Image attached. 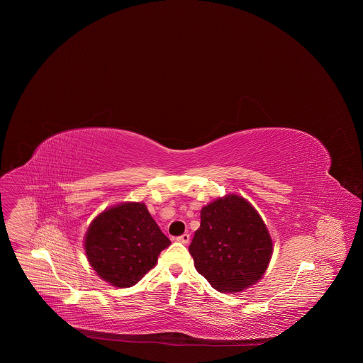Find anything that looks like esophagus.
<instances>
[{
	"label": "esophagus",
	"instance_id": "esophagus-1",
	"mask_svg": "<svg viewBox=\"0 0 363 363\" xmlns=\"http://www.w3.org/2000/svg\"><path fill=\"white\" fill-rule=\"evenodd\" d=\"M176 240H177L179 243H183V245H189V242H190V235H189V233H184V235L179 236Z\"/></svg>",
	"mask_w": 363,
	"mask_h": 363
}]
</instances>
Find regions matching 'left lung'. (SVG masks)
<instances>
[{
	"instance_id": "obj_1",
	"label": "left lung",
	"mask_w": 363,
	"mask_h": 363,
	"mask_svg": "<svg viewBox=\"0 0 363 363\" xmlns=\"http://www.w3.org/2000/svg\"><path fill=\"white\" fill-rule=\"evenodd\" d=\"M272 239L257 209L228 194L201 209L189 252L196 269L218 292H243L257 284L272 256Z\"/></svg>"
}]
</instances>
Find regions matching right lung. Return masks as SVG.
<instances>
[{"instance_id":"obj_1","label":"right lung","mask_w":363,"mask_h":363,"mask_svg":"<svg viewBox=\"0 0 363 363\" xmlns=\"http://www.w3.org/2000/svg\"><path fill=\"white\" fill-rule=\"evenodd\" d=\"M169 245L144 203L106 208L91 222L84 239L91 267L116 288L135 285Z\"/></svg>"}]
</instances>
